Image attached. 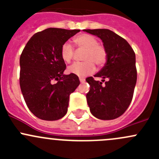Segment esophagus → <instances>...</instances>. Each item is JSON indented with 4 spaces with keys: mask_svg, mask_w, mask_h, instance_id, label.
Segmentation results:
<instances>
[{
    "mask_svg": "<svg viewBox=\"0 0 159 159\" xmlns=\"http://www.w3.org/2000/svg\"><path fill=\"white\" fill-rule=\"evenodd\" d=\"M79 80H80V82L81 83H84V81H85V79L83 78H79Z\"/></svg>",
    "mask_w": 159,
    "mask_h": 159,
    "instance_id": "1",
    "label": "esophagus"
}]
</instances>
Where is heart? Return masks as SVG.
<instances>
[{"instance_id":"1","label":"heart","mask_w":159,"mask_h":159,"mask_svg":"<svg viewBox=\"0 0 159 159\" xmlns=\"http://www.w3.org/2000/svg\"><path fill=\"white\" fill-rule=\"evenodd\" d=\"M78 50H84L82 54L84 61L75 62L68 68L70 74L77 75L81 78L91 75L95 70V66L102 67L105 65L107 60V51L105 48L98 44V40L94 36L82 34L74 39ZM75 54L73 46L69 42L62 44L61 48V57L66 63H69L72 60Z\"/></svg>"}]
</instances>
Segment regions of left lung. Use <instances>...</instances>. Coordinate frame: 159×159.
Wrapping results in <instances>:
<instances>
[{
  "mask_svg": "<svg viewBox=\"0 0 159 159\" xmlns=\"http://www.w3.org/2000/svg\"><path fill=\"white\" fill-rule=\"evenodd\" d=\"M98 37L107 51L105 66L94 77L108 79L105 84L92 77L86 78L90 91L86 94L90 111L95 118L111 120L129 108L137 81L135 54L126 40L108 29L84 30Z\"/></svg>",
  "mask_w": 159,
  "mask_h": 159,
  "instance_id": "8db88e82",
  "label": "left lung"
}]
</instances>
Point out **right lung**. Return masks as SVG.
<instances>
[{
  "instance_id": "1",
  "label": "right lung",
  "mask_w": 159,
  "mask_h": 159,
  "mask_svg": "<svg viewBox=\"0 0 159 159\" xmlns=\"http://www.w3.org/2000/svg\"><path fill=\"white\" fill-rule=\"evenodd\" d=\"M80 30L50 28L34 34L20 57V86L28 108L38 118L56 121L68 111L69 96L80 84L77 75H64V43Z\"/></svg>"
}]
</instances>
